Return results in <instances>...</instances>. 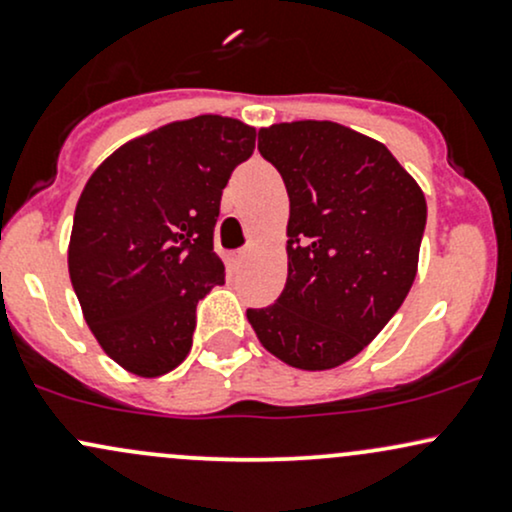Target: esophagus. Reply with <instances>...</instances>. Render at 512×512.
<instances>
[{
	"label": "esophagus",
	"mask_w": 512,
	"mask_h": 512,
	"mask_svg": "<svg viewBox=\"0 0 512 512\" xmlns=\"http://www.w3.org/2000/svg\"><path fill=\"white\" fill-rule=\"evenodd\" d=\"M248 248H240V250H231L228 252V262L233 264V267H240V264L245 262V257H248Z\"/></svg>",
	"instance_id": "34e87169"
}]
</instances>
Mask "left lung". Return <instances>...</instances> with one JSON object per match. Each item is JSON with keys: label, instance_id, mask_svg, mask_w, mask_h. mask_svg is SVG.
Segmentation results:
<instances>
[{"label": "left lung", "instance_id": "8db88e82", "mask_svg": "<svg viewBox=\"0 0 512 512\" xmlns=\"http://www.w3.org/2000/svg\"><path fill=\"white\" fill-rule=\"evenodd\" d=\"M260 154L289 192L286 286L248 310L269 354L327 370L361 354L416 279L426 197L378 139L330 120L260 129Z\"/></svg>", "mask_w": 512, "mask_h": 512}]
</instances>
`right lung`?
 Returning <instances> with one entry per match:
<instances>
[{"label": "right lung", "mask_w": 512, "mask_h": 512, "mask_svg": "<svg viewBox=\"0 0 512 512\" xmlns=\"http://www.w3.org/2000/svg\"><path fill=\"white\" fill-rule=\"evenodd\" d=\"M257 129L199 115L129 139L93 170L67 262L81 313L117 366L139 378L178 368L195 310L226 267L214 252L221 192Z\"/></svg>", "instance_id": "add662e5"}]
</instances>
